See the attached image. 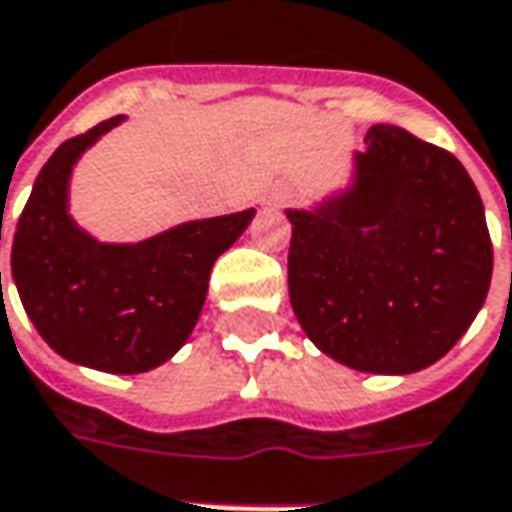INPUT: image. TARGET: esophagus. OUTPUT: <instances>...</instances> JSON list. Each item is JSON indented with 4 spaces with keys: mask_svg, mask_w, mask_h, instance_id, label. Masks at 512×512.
<instances>
[{
    "mask_svg": "<svg viewBox=\"0 0 512 512\" xmlns=\"http://www.w3.org/2000/svg\"><path fill=\"white\" fill-rule=\"evenodd\" d=\"M291 192L286 184H274L269 186L263 195H260V206H266V209H277V206H283V203L289 201Z\"/></svg>",
    "mask_w": 512,
    "mask_h": 512,
    "instance_id": "esophagus-1",
    "label": "esophagus"
}]
</instances>
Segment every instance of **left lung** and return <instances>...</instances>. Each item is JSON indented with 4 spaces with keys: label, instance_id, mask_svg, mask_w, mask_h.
I'll list each match as a JSON object with an SVG mask.
<instances>
[{
    "label": "left lung",
    "instance_id": "left-lung-1",
    "mask_svg": "<svg viewBox=\"0 0 512 512\" xmlns=\"http://www.w3.org/2000/svg\"><path fill=\"white\" fill-rule=\"evenodd\" d=\"M286 218L291 309L340 365L416 374L485 306L493 246L479 189L450 152L402 127H371L348 181Z\"/></svg>",
    "mask_w": 512,
    "mask_h": 512
}]
</instances>
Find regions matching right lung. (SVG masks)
Here are the masks:
<instances>
[{"mask_svg": "<svg viewBox=\"0 0 512 512\" xmlns=\"http://www.w3.org/2000/svg\"><path fill=\"white\" fill-rule=\"evenodd\" d=\"M118 124L124 115L50 155L16 223L10 272L30 323L59 357L107 374H144L189 340L215 260L255 209L178 223L138 243L93 238L70 215V178Z\"/></svg>", "mask_w": 512, "mask_h": 512, "instance_id": "add662e5", "label": "right lung"}]
</instances>
